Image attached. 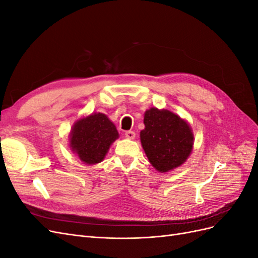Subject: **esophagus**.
I'll return each instance as SVG.
<instances>
[{"label":"esophagus","mask_w":258,"mask_h":258,"mask_svg":"<svg viewBox=\"0 0 258 258\" xmlns=\"http://www.w3.org/2000/svg\"><path fill=\"white\" fill-rule=\"evenodd\" d=\"M124 136H126V138L129 140H134L136 138V134L134 131H127L126 134H124Z\"/></svg>","instance_id":"esophagus-1"}]
</instances>
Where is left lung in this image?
<instances>
[{
	"mask_svg": "<svg viewBox=\"0 0 258 258\" xmlns=\"http://www.w3.org/2000/svg\"><path fill=\"white\" fill-rule=\"evenodd\" d=\"M145 128L140 140L151 165L160 173L182 166L194 148L190 124L166 108L151 107L144 113Z\"/></svg>",
	"mask_w": 258,
	"mask_h": 258,
	"instance_id": "left-lung-1",
	"label": "left lung"
}]
</instances>
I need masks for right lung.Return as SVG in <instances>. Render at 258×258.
<instances>
[{
  "mask_svg": "<svg viewBox=\"0 0 258 258\" xmlns=\"http://www.w3.org/2000/svg\"><path fill=\"white\" fill-rule=\"evenodd\" d=\"M119 138L115 124L102 113L77 119L70 132L69 146L88 166L103 161L111 145Z\"/></svg>",
  "mask_w": 258,
  "mask_h": 258,
  "instance_id": "add662e5",
  "label": "right lung"
}]
</instances>
